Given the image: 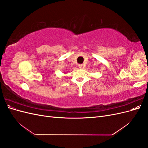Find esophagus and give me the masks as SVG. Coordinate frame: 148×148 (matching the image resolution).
Wrapping results in <instances>:
<instances>
[{
	"label": "esophagus",
	"instance_id": "1",
	"mask_svg": "<svg viewBox=\"0 0 148 148\" xmlns=\"http://www.w3.org/2000/svg\"><path fill=\"white\" fill-rule=\"evenodd\" d=\"M83 66H84L83 64H78V67L80 69H83Z\"/></svg>",
	"mask_w": 148,
	"mask_h": 148
}]
</instances>
